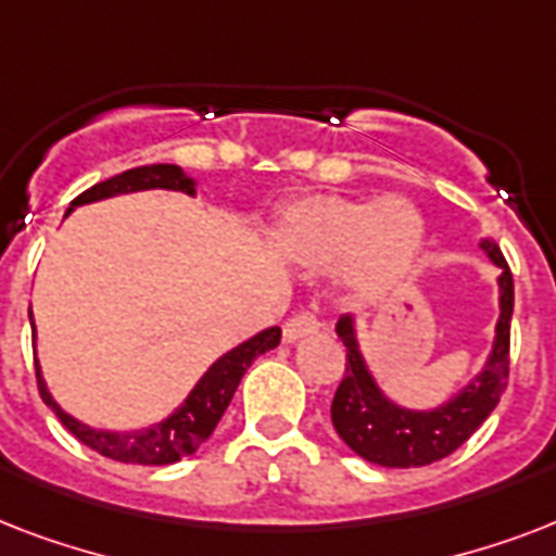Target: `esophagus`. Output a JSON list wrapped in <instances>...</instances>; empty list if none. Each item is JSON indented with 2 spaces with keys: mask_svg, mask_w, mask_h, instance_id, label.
<instances>
[{
  "mask_svg": "<svg viewBox=\"0 0 556 556\" xmlns=\"http://www.w3.org/2000/svg\"><path fill=\"white\" fill-rule=\"evenodd\" d=\"M317 329H320V317L314 312H300L282 326V334H286L288 343H294V340L305 338V334H314Z\"/></svg>",
  "mask_w": 556,
  "mask_h": 556,
  "instance_id": "esophagus-1",
  "label": "esophagus"
}]
</instances>
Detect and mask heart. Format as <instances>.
<instances>
[{
    "instance_id": "b5f03b06",
    "label": "heart",
    "mask_w": 556,
    "mask_h": 556,
    "mask_svg": "<svg viewBox=\"0 0 556 556\" xmlns=\"http://www.w3.org/2000/svg\"><path fill=\"white\" fill-rule=\"evenodd\" d=\"M279 251L329 268L343 262L361 291H380L404 277L424 244V216L409 199L308 195L288 204L277 222Z\"/></svg>"
}]
</instances>
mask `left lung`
Here are the masks:
<instances>
[{"instance_id":"8db88e82","label":"left lung","mask_w":556,"mask_h":556,"mask_svg":"<svg viewBox=\"0 0 556 556\" xmlns=\"http://www.w3.org/2000/svg\"><path fill=\"white\" fill-rule=\"evenodd\" d=\"M484 253L500 265V323L493 352L482 375H476L453 401L430 413L395 406L378 389L366 369L349 317L338 320V338L346 346V371L331 401V424L357 456L380 467H424L456 453L496 409L508 387L510 314H514V277L500 244L484 239Z\"/></svg>"}]
</instances>
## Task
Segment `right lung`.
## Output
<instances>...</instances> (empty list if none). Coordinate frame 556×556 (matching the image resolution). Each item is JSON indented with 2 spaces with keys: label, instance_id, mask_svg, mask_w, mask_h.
Returning a JSON list of instances; mask_svg holds the SVG:
<instances>
[{
  "label": "right lung",
  "instance_id": "right-lung-1",
  "mask_svg": "<svg viewBox=\"0 0 556 556\" xmlns=\"http://www.w3.org/2000/svg\"><path fill=\"white\" fill-rule=\"evenodd\" d=\"M155 187L187 192V195L195 192V181L181 167H176V164H150V167L126 169L121 176L106 178V181L89 187V190L80 192L72 201V207L89 204V201L109 199V195H121V192L155 190ZM72 207H68V213H72ZM279 338H282V331L274 326V329L260 331L256 338L244 340L242 346L230 349L227 355L218 357L216 364L204 371V378L195 383V389L187 395L185 404L178 406L169 418L150 427V430L106 432L91 430L86 424L74 421L72 415H65L54 404V397L48 395L46 380L39 375V364H34L37 366V387L42 401L54 409L65 430L72 432L77 441H83L86 447L98 450L100 456L126 462V465H173V462H181V458L192 456L210 439V432L216 430V424L222 421V415H225L227 404H230V397H233L236 387H239V380L248 371V366L256 357L277 346Z\"/></svg>",
  "mask_w": 556,
  "mask_h": 556
}]
</instances>
